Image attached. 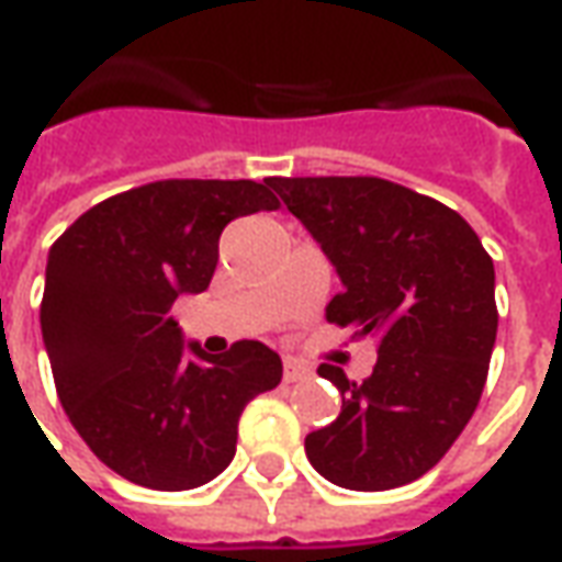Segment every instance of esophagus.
I'll use <instances>...</instances> for the list:
<instances>
[{"label": "esophagus", "mask_w": 562, "mask_h": 562, "mask_svg": "<svg viewBox=\"0 0 562 562\" xmlns=\"http://www.w3.org/2000/svg\"><path fill=\"white\" fill-rule=\"evenodd\" d=\"M306 376H310V367L301 361H285V382H301Z\"/></svg>", "instance_id": "obj_1"}]
</instances>
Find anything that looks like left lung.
I'll return each instance as SVG.
<instances>
[{
    "instance_id": "obj_1",
    "label": "left lung",
    "mask_w": 562,
    "mask_h": 562,
    "mask_svg": "<svg viewBox=\"0 0 562 562\" xmlns=\"http://www.w3.org/2000/svg\"><path fill=\"white\" fill-rule=\"evenodd\" d=\"M342 280L325 318L376 340L364 382L322 364L342 413L306 458L349 491H391L434 470L482 401L496 340L494 261L458 210L382 177H270Z\"/></svg>"
}]
</instances>
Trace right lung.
Returning a JSON list of instances; mask_svg holds the SVG:
<instances>
[{
  "label": "right lung",
  "mask_w": 562,
  "mask_h": 562,
  "mask_svg": "<svg viewBox=\"0 0 562 562\" xmlns=\"http://www.w3.org/2000/svg\"><path fill=\"white\" fill-rule=\"evenodd\" d=\"M277 207L256 180H159L104 198L50 246L42 337L56 394L116 475L153 491L207 484L232 463L246 403L280 385L265 342L210 358L186 349L171 316L213 280L222 228Z\"/></svg>",
  "instance_id": "right-lung-1"
}]
</instances>
